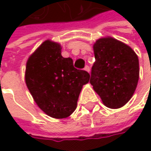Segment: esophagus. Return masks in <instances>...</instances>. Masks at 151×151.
<instances>
[{"mask_svg":"<svg viewBox=\"0 0 151 151\" xmlns=\"http://www.w3.org/2000/svg\"><path fill=\"white\" fill-rule=\"evenodd\" d=\"M84 70H85V71H86L87 73H90V67H89L88 65H86V66H85V68H84Z\"/></svg>","mask_w":151,"mask_h":151,"instance_id":"obj_1","label":"esophagus"}]
</instances>
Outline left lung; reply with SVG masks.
<instances>
[{
	"label": "left lung",
	"instance_id": "8db88e82",
	"mask_svg": "<svg viewBox=\"0 0 151 151\" xmlns=\"http://www.w3.org/2000/svg\"><path fill=\"white\" fill-rule=\"evenodd\" d=\"M95 62L90 83L103 104L119 108L133 96L139 79V60L129 45L113 37L98 39L93 45Z\"/></svg>",
	"mask_w": 151,
	"mask_h": 151
}]
</instances>
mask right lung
I'll return each mask as SVG.
<instances>
[{
    "mask_svg": "<svg viewBox=\"0 0 151 151\" xmlns=\"http://www.w3.org/2000/svg\"><path fill=\"white\" fill-rule=\"evenodd\" d=\"M90 74L73 66L71 58H63L59 44L46 40L29 58L25 82L35 102L50 117L63 119L77 107L82 86Z\"/></svg>",
    "mask_w": 151,
    "mask_h": 151,
    "instance_id": "obj_1",
    "label": "right lung"
}]
</instances>
